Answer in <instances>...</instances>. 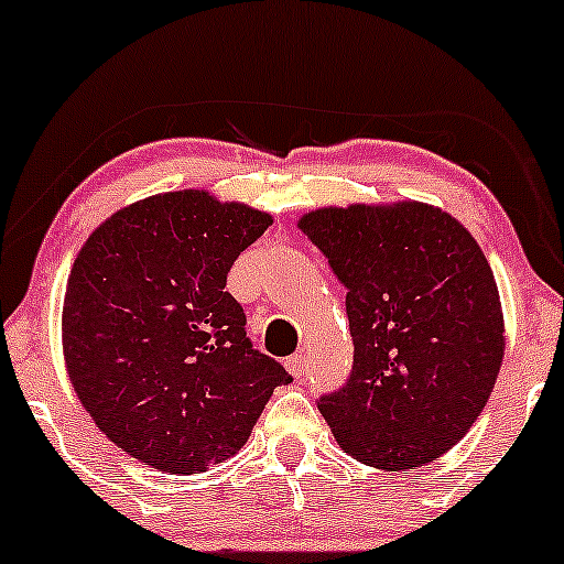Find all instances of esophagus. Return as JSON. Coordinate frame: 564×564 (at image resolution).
Returning a JSON list of instances; mask_svg holds the SVG:
<instances>
[{
	"instance_id": "1",
	"label": "esophagus",
	"mask_w": 564,
	"mask_h": 564,
	"mask_svg": "<svg viewBox=\"0 0 564 564\" xmlns=\"http://www.w3.org/2000/svg\"><path fill=\"white\" fill-rule=\"evenodd\" d=\"M286 369H289V372L294 375L296 380H299V377H302V375H304V369H306V361H304V356H302V354H294V356H289V359H286Z\"/></svg>"
}]
</instances>
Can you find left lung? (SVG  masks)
Segmentation results:
<instances>
[{
  "mask_svg": "<svg viewBox=\"0 0 564 564\" xmlns=\"http://www.w3.org/2000/svg\"><path fill=\"white\" fill-rule=\"evenodd\" d=\"M299 229L346 286L354 367L317 401L351 458L405 471L447 453L487 405L505 354L495 273L451 213L348 205Z\"/></svg>",
  "mask_w": 564,
  "mask_h": 564,
  "instance_id": "8db88e82",
  "label": "left lung"
}]
</instances>
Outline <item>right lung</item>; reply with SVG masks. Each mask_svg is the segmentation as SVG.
I'll use <instances>...</instances> for the list:
<instances>
[{
  "mask_svg": "<svg viewBox=\"0 0 564 564\" xmlns=\"http://www.w3.org/2000/svg\"><path fill=\"white\" fill-rule=\"evenodd\" d=\"M273 218L203 189L117 210L67 278L62 346L85 411L166 474L229 460L291 375L252 348L226 275Z\"/></svg>",
  "mask_w": 564,
  "mask_h": 564,
  "instance_id": "right-lung-1",
  "label": "right lung"
}]
</instances>
